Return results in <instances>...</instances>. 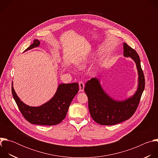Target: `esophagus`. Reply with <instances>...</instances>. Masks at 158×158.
<instances>
[{
	"mask_svg": "<svg viewBox=\"0 0 158 158\" xmlns=\"http://www.w3.org/2000/svg\"><path fill=\"white\" fill-rule=\"evenodd\" d=\"M79 89H80V91L83 92L84 91V84L83 82H79Z\"/></svg>",
	"mask_w": 158,
	"mask_h": 158,
	"instance_id": "obj_1",
	"label": "esophagus"
}]
</instances>
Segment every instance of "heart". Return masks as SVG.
I'll use <instances>...</instances> for the list:
<instances>
[{"label": "heart", "instance_id": "b5f03b06", "mask_svg": "<svg viewBox=\"0 0 158 158\" xmlns=\"http://www.w3.org/2000/svg\"><path fill=\"white\" fill-rule=\"evenodd\" d=\"M90 57H92V56H90L89 57H84L82 59H81L77 64V65L79 66V67L80 68H82V67H85V65H86V64L88 63L89 62V59Z\"/></svg>", "mask_w": 158, "mask_h": 158}]
</instances>
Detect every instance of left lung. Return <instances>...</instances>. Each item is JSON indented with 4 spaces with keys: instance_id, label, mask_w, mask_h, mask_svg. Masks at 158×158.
<instances>
[{
    "instance_id": "obj_1",
    "label": "left lung",
    "mask_w": 158,
    "mask_h": 158,
    "mask_svg": "<svg viewBox=\"0 0 158 158\" xmlns=\"http://www.w3.org/2000/svg\"><path fill=\"white\" fill-rule=\"evenodd\" d=\"M123 48L124 56L131 57L136 65L138 84L135 93L124 100L117 101L106 93L96 77L88 81L84 87L90 114L94 121L101 125H114L129 119L136 111L144 89L145 79L139 55L126 43H123Z\"/></svg>"
}]
</instances>
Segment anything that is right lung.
I'll use <instances>...</instances> for the list:
<instances>
[{"label": "right lung", "instance_id": "add662e5", "mask_svg": "<svg viewBox=\"0 0 158 158\" xmlns=\"http://www.w3.org/2000/svg\"><path fill=\"white\" fill-rule=\"evenodd\" d=\"M37 39L25 51H29L40 45ZM79 91L78 83L60 84L54 96L44 104L33 107L22 102L17 95L12 85L13 98L24 118L30 123L37 125L52 126L59 124L65 117L69 107Z\"/></svg>", "mask_w": 158, "mask_h": 158}]
</instances>
